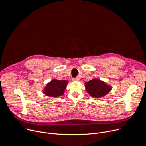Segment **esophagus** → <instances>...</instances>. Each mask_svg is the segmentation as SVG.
Listing matches in <instances>:
<instances>
[{"instance_id": "34e87169", "label": "esophagus", "mask_w": 146, "mask_h": 146, "mask_svg": "<svg viewBox=\"0 0 146 146\" xmlns=\"http://www.w3.org/2000/svg\"><path fill=\"white\" fill-rule=\"evenodd\" d=\"M73 81H77L79 80V79H78V77H75V78H73Z\"/></svg>"}]
</instances>
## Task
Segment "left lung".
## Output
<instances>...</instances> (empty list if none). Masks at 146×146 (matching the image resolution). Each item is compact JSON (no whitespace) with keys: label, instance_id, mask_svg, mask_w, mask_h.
Instances as JSON below:
<instances>
[{"label":"left lung","instance_id":"obj_1","mask_svg":"<svg viewBox=\"0 0 146 146\" xmlns=\"http://www.w3.org/2000/svg\"><path fill=\"white\" fill-rule=\"evenodd\" d=\"M88 93L94 98H99L107 95L112 87L99 79L94 78L85 83Z\"/></svg>","mask_w":146,"mask_h":146}]
</instances>
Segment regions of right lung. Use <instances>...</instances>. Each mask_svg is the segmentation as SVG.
Here are the masks:
<instances>
[{
    "mask_svg": "<svg viewBox=\"0 0 146 146\" xmlns=\"http://www.w3.org/2000/svg\"><path fill=\"white\" fill-rule=\"evenodd\" d=\"M68 81L54 79L48 82L43 90V93L50 97H58L63 95L66 88Z\"/></svg>",
    "mask_w": 146,
    "mask_h": 146,
    "instance_id": "obj_1",
    "label": "right lung"
}]
</instances>
